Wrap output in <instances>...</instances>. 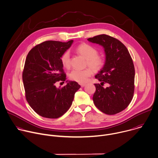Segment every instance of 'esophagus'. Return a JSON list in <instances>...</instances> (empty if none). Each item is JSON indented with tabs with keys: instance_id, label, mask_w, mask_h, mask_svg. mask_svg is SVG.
Instances as JSON below:
<instances>
[{
	"instance_id": "34e87169",
	"label": "esophagus",
	"mask_w": 158,
	"mask_h": 158,
	"mask_svg": "<svg viewBox=\"0 0 158 158\" xmlns=\"http://www.w3.org/2000/svg\"><path fill=\"white\" fill-rule=\"evenodd\" d=\"M80 85L81 87H84V86L86 85V84H85V83H80Z\"/></svg>"
}]
</instances>
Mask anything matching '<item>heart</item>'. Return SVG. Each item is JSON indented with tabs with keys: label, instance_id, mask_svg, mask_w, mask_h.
I'll use <instances>...</instances> for the list:
<instances>
[{
	"label": "heart",
	"instance_id": "b5f03b06",
	"mask_svg": "<svg viewBox=\"0 0 158 158\" xmlns=\"http://www.w3.org/2000/svg\"><path fill=\"white\" fill-rule=\"evenodd\" d=\"M76 52L86 60L87 65L94 71L100 70L104 65V59L98 55V50L89 44H82L76 48ZM61 64L65 68L70 67V55L69 51L65 52L60 58ZM93 73L91 69L87 68L84 70L74 69L69 73V78L73 81L83 83L86 81L88 78Z\"/></svg>",
	"mask_w": 158,
	"mask_h": 158
}]
</instances>
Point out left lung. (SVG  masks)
I'll list each match as a JSON object with an SVG mask.
<instances>
[{
  "label": "left lung",
  "instance_id": "obj_1",
  "mask_svg": "<svg viewBox=\"0 0 158 158\" xmlns=\"http://www.w3.org/2000/svg\"><path fill=\"white\" fill-rule=\"evenodd\" d=\"M104 48L105 61L103 68L95 75L101 81L94 84V104L103 113L115 114L127 108L131 102L135 90V70L131 56L119 40L102 34L87 39ZM105 82L108 87L102 86Z\"/></svg>",
  "mask_w": 158,
  "mask_h": 158
}]
</instances>
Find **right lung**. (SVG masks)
Returning a JSON list of instances; mask_svg holds the SVG:
<instances>
[{"label":"right lung","mask_w":158,"mask_h":158,"mask_svg":"<svg viewBox=\"0 0 158 158\" xmlns=\"http://www.w3.org/2000/svg\"><path fill=\"white\" fill-rule=\"evenodd\" d=\"M73 42V40L67 42L45 41L34 47L27 56L22 74L26 99L42 117L58 118L64 114L81 87L76 81L66 80L60 60ZM60 80L66 81L67 85L56 88L54 83Z\"/></svg>","instance_id":"1"}]
</instances>
